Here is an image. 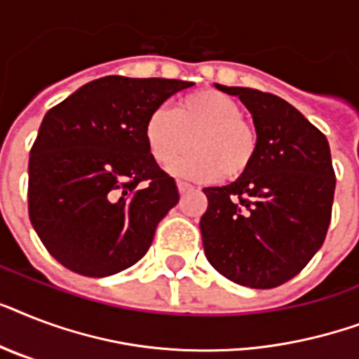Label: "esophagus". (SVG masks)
I'll return each mask as SVG.
<instances>
[{
    "label": "esophagus",
    "instance_id": "obj_1",
    "mask_svg": "<svg viewBox=\"0 0 359 359\" xmlns=\"http://www.w3.org/2000/svg\"><path fill=\"white\" fill-rule=\"evenodd\" d=\"M177 188H179L180 194H188V191L194 190V186L188 184V182H182V180H179V182H177Z\"/></svg>",
    "mask_w": 359,
    "mask_h": 359
}]
</instances>
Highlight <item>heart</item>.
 <instances>
[{"label": "heart", "mask_w": 359, "mask_h": 359, "mask_svg": "<svg viewBox=\"0 0 359 359\" xmlns=\"http://www.w3.org/2000/svg\"><path fill=\"white\" fill-rule=\"evenodd\" d=\"M147 149L160 165H168L188 147L194 151L169 168L177 177L212 180L238 179L251 168L257 154V134L240 117V106L212 89L180 98L177 108L152 109L145 121Z\"/></svg>", "instance_id": "b5f03b06"}]
</instances>
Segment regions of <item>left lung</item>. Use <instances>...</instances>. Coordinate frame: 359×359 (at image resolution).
<instances>
[{"instance_id": "left-lung-1", "label": "left lung", "mask_w": 359, "mask_h": 359, "mask_svg": "<svg viewBox=\"0 0 359 359\" xmlns=\"http://www.w3.org/2000/svg\"><path fill=\"white\" fill-rule=\"evenodd\" d=\"M214 87L248 108L257 154L235 182L203 190L205 255L233 283L273 289L294 278L326 238L335 191L328 140L283 98Z\"/></svg>"}]
</instances>
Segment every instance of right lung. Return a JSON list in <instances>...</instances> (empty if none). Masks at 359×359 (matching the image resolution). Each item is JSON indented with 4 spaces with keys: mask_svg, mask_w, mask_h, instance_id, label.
<instances>
[{
    "mask_svg": "<svg viewBox=\"0 0 359 359\" xmlns=\"http://www.w3.org/2000/svg\"><path fill=\"white\" fill-rule=\"evenodd\" d=\"M194 83L104 76L42 119L29 152V219L50 255L87 278L140 261L179 203L173 177L147 149L145 121Z\"/></svg>",
    "mask_w": 359,
    "mask_h": 359,
    "instance_id": "right-lung-1",
    "label": "right lung"
}]
</instances>
